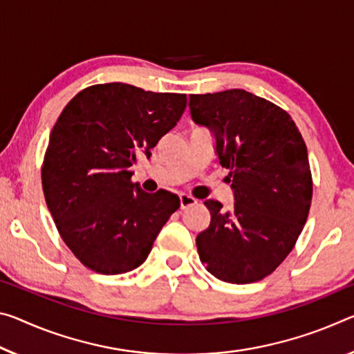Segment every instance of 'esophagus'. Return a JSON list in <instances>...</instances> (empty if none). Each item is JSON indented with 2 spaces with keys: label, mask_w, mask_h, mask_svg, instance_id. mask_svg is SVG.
I'll list each match as a JSON object with an SVG mask.
<instances>
[{
  "label": "esophagus",
  "mask_w": 354,
  "mask_h": 354,
  "mask_svg": "<svg viewBox=\"0 0 354 354\" xmlns=\"http://www.w3.org/2000/svg\"><path fill=\"white\" fill-rule=\"evenodd\" d=\"M195 203H197V200L190 197V195H186V194L179 195V205H181V209H186V207L194 206Z\"/></svg>",
  "instance_id": "1"
}]
</instances>
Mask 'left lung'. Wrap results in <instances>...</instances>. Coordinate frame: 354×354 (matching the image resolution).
Returning <instances> with one entry per match:
<instances>
[{"instance_id": "8db88e82", "label": "left lung", "mask_w": 354, "mask_h": 354, "mask_svg": "<svg viewBox=\"0 0 354 354\" xmlns=\"http://www.w3.org/2000/svg\"><path fill=\"white\" fill-rule=\"evenodd\" d=\"M190 115L214 133L230 170L234 205H205L211 222L197 236L212 276L252 283L276 271L295 248L312 203V173L299 129L287 111L244 89L190 94Z\"/></svg>"}]
</instances>
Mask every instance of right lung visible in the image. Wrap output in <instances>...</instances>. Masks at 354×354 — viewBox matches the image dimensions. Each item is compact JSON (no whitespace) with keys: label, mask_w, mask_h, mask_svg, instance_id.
Returning <instances> with one entry per match:
<instances>
[{"label":"right lung","mask_w":354,"mask_h":354,"mask_svg":"<svg viewBox=\"0 0 354 354\" xmlns=\"http://www.w3.org/2000/svg\"><path fill=\"white\" fill-rule=\"evenodd\" d=\"M186 104V94L116 82L82 89L59 115L44 156V197L66 245L91 271L138 268L179 207L178 195L133 184L129 167L151 156Z\"/></svg>","instance_id":"obj_1"}]
</instances>
